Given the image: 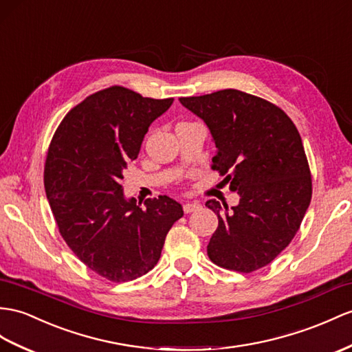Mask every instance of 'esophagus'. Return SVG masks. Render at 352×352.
I'll use <instances>...</instances> for the list:
<instances>
[{
  "label": "esophagus",
  "mask_w": 352,
  "mask_h": 352,
  "mask_svg": "<svg viewBox=\"0 0 352 352\" xmlns=\"http://www.w3.org/2000/svg\"><path fill=\"white\" fill-rule=\"evenodd\" d=\"M201 208V206L199 204V203H185L184 204V212L185 213H191V212H195V210H199Z\"/></svg>",
  "instance_id": "1"
}]
</instances>
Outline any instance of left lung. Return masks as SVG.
Returning <instances> with one entry per match:
<instances>
[{
	"mask_svg": "<svg viewBox=\"0 0 352 352\" xmlns=\"http://www.w3.org/2000/svg\"><path fill=\"white\" fill-rule=\"evenodd\" d=\"M217 144L212 168L226 176L241 201H206L218 215L208 245L212 263L251 273L293 241L312 199V176L294 122L273 102L237 89L182 97Z\"/></svg>",
	"mask_w": 352,
	"mask_h": 352,
	"instance_id": "left-lung-1",
	"label": "left lung"
}]
</instances>
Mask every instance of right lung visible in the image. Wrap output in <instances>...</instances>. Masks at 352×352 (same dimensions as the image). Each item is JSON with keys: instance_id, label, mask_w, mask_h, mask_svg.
Masks as SVG:
<instances>
[{"instance_id": "1", "label": "right lung", "mask_w": 352, "mask_h": 352, "mask_svg": "<svg viewBox=\"0 0 352 352\" xmlns=\"http://www.w3.org/2000/svg\"><path fill=\"white\" fill-rule=\"evenodd\" d=\"M173 98L110 87L73 107L56 128L45 162V190L68 248L111 282L146 275L158 263L182 206L167 195L144 208L125 200L124 171L139 155L149 125Z\"/></svg>"}]
</instances>
